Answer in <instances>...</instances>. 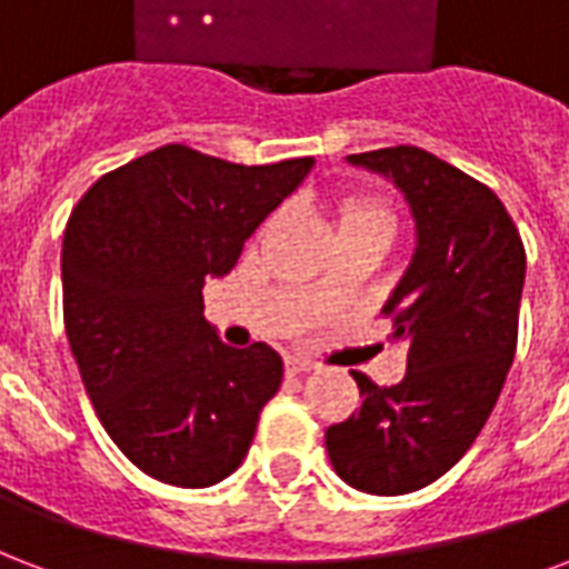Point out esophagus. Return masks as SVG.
<instances>
[{
  "label": "esophagus",
  "instance_id": "obj_1",
  "mask_svg": "<svg viewBox=\"0 0 569 569\" xmlns=\"http://www.w3.org/2000/svg\"><path fill=\"white\" fill-rule=\"evenodd\" d=\"M313 370V363L301 361V358H286V372L289 376H303V372Z\"/></svg>",
  "mask_w": 569,
  "mask_h": 569
}]
</instances>
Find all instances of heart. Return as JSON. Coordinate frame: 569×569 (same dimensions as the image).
<instances>
[{
    "label": "heart",
    "instance_id": "heart-1",
    "mask_svg": "<svg viewBox=\"0 0 569 569\" xmlns=\"http://www.w3.org/2000/svg\"><path fill=\"white\" fill-rule=\"evenodd\" d=\"M333 227L340 238L370 232L390 241L397 232V211L379 193H346L333 202Z\"/></svg>",
    "mask_w": 569,
    "mask_h": 569
}]
</instances>
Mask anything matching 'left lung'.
Masks as SVG:
<instances>
[{
	"mask_svg": "<svg viewBox=\"0 0 569 569\" xmlns=\"http://www.w3.org/2000/svg\"><path fill=\"white\" fill-rule=\"evenodd\" d=\"M393 179L418 250L381 316L409 342V370L381 388L352 372L361 409L325 432L333 471L370 496H406L457 466L505 388L519 337L526 244L505 202L418 146L352 154Z\"/></svg>",
	"mask_w": 569,
	"mask_h": 569,
	"instance_id": "1",
	"label": "left lung"
}]
</instances>
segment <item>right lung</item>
Masks as SVG:
<instances>
[{"instance_id":"add662e5","label":"right lung","mask_w":569,"mask_h":569,"mask_svg":"<svg viewBox=\"0 0 569 569\" xmlns=\"http://www.w3.org/2000/svg\"><path fill=\"white\" fill-rule=\"evenodd\" d=\"M310 167H244L169 142L101 176L68 217L62 307L82 385L116 448L160 483L232 475L283 381L266 342H220L202 289Z\"/></svg>"}]
</instances>
